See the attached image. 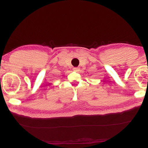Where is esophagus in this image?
<instances>
[{
  "instance_id": "esophagus-1",
  "label": "esophagus",
  "mask_w": 148,
  "mask_h": 148,
  "mask_svg": "<svg viewBox=\"0 0 148 148\" xmlns=\"http://www.w3.org/2000/svg\"><path fill=\"white\" fill-rule=\"evenodd\" d=\"M73 70H74V71L77 72V71H79V67H74V68L73 69Z\"/></svg>"
}]
</instances>
